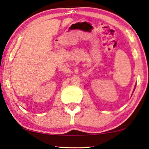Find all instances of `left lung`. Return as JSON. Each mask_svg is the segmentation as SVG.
I'll return each instance as SVG.
<instances>
[{
  "label": "left lung",
  "instance_id": "1",
  "mask_svg": "<svg viewBox=\"0 0 149 149\" xmlns=\"http://www.w3.org/2000/svg\"><path fill=\"white\" fill-rule=\"evenodd\" d=\"M135 87H136V86H135ZM134 90H135V88H134Z\"/></svg>",
  "mask_w": 149,
  "mask_h": 149
}]
</instances>
